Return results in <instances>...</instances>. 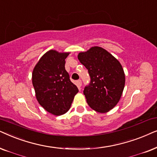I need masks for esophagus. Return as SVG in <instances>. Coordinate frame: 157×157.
I'll return each instance as SVG.
<instances>
[{
  "instance_id": "esophagus-1",
  "label": "esophagus",
  "mask_w": 157,
  "mask_h": 157,
  "mask_svg": "<svg viewBox=\"0 0 157 157\" xmlns=\"http://www.w3.org/2000/svg\"><path fill=\"white\" fill-rule=\"evenodd\" d=\"M76 85H77V87H80L81 86H82V81H81V80H77L76 81Z\"/></svg>"
}]
</instances>
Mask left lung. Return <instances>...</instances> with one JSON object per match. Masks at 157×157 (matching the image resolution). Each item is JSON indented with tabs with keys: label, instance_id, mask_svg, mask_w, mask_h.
<instances>
[{
	"label": "left lung",
	"instance_id": "8db88e82",
	"mask_svg": "<svg viewBox=\"0 0 157 157\" xmlns=\"http://www.w3.org/2000/svg\"><path fill=\"white\" fill-rule=\"evenodd\" d=\"M77 57L90 77L83 91L87 104L97 112L109 111L118 103L124 88L125 75L120 62L99 47L80 52Z\"/></svg>",
	"mask_w": 157,
	"mask_h": 157
}]
</instances>
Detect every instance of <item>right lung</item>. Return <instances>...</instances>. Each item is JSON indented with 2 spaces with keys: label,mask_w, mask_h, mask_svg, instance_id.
<instances>
[{
  "label": "right lung",
  "mask_w": 157,
  "mask_h": 157,
  "mask_svg": "<svg viewBox=\"0 0 157 157\" xmlns=\"http://www.w3.org/2000/svg\"><path fill=\"white\" fill-rule=\"evenodd\" d=\"M69 53L50 50L41 57L32 73V83L39 103L50 113L60 116L69 110L78 93L64 67Z\"/></svg>",
  "instance_id": "obj_1"
}]
</instances>
